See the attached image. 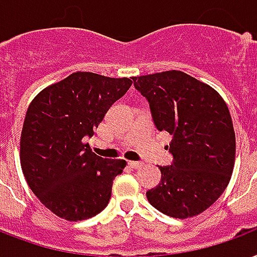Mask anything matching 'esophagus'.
<instances>
[{"instance_id":"34e87169","label":"esophagus","mask_w":257,"mask_h":257,"mask_svg":"<svg viewBox=\"0 0 257 257\" xmlns=\"http://www.w3.org/2000/svg\"><path fill=\"white\" fill-rule=\"evenodd\" d=\"M142 165V162H139V161H128V166L133 169H139Z\"/></svg>"}]
</instances>
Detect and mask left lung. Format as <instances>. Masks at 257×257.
Returning a JSON list of instances; mask_svg holds the SVG:
<instances>
[{"mask_svg":"<svg viewBox=\"0 0 257 257\" xmlns=\"http://www.w3.org/2000/svg\"><path fill=\"white\" fill-rule=\"evenodd\" d=\"M150 106L154 124L173 135L170 166L146 192L156 209L174 218L202 213L229 184L236 137L228 106L210 85L181 71L133 77Z\"/></svg>","mask_w":257,"mask_h":257,"instance_id":"obj_1","label":"left lung"}]
</instances>
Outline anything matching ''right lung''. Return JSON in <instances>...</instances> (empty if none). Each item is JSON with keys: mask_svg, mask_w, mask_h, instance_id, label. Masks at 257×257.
Instances as JSON below:
<instances>
[{"mask_svg": "<svg viewBox=\"0 0 257 257\" xmlns=\"http://www.w3.org/2000/svg\"><path fill=\"white\" fill-rule=\"evenodd\" d=\"M133 84L128 77L75 72L44 88L24 120L20 160L29 188L48 209L68 221L100 213L124 160L96 156L91 138L107 111Z\"/></svg>", "mask_w": 257, "mask_h": 257, "instance_id": "obj_1", "label": "right lung"}]
</instances>
